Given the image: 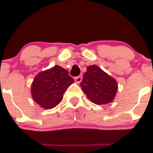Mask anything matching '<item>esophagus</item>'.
<instances>
[{
  "label": "esophagus",
  "mask_w": 153,
  "mask_h": 153,
  "mask_svg": "<svg viewBox=\"0 0 153 153\" xmlns=\"http://www.w3.org/2000/svg\"><path fill=\"white\" fill-rule=\"evenodd\" d=\"M82 76H76V77L74 78V80H75V82H76V83H79V82L82 81Z\"/></svg>",
  "instance_id": "34e87169"
}]
</instances>
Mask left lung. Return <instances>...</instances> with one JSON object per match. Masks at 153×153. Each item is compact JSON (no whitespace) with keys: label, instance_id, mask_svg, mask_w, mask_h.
Wrapping results in <instances>:
<instances>
[{"label":"left lung","instance_id":"8db88e82","mask_svg":"<svg viewBox=\"0 0 153 153\" xmlns=\"http://www.w3.org/2000/svg\"><path fill=\"white\" fill-rule=\"evenodd\" d=\"M80 85L88 99L100 105L111 102L118 89L116 79L96 65L87 68Z\"/></svg>","mask_w":153,"mask_h":153}]
</instances>
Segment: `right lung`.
<instances>
[{"instance_id":"obj_1","label":"right lung","mask_w":153,"mask_h":153,"mask_svg":"<svg viewBox=\"0 0 153 153\" xmlns=\"http://www.w3.org/2000/svg\"><path fill=\"white\" fill-rule=\"evenodd\" d=\"M62 67L56 65L40 72L31 85L32 97L36 103L45 109H52L63 99L65 91L74 79Z\"/></svg>"}]
</instances>
